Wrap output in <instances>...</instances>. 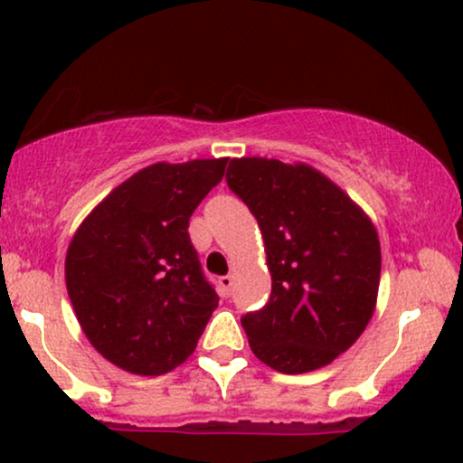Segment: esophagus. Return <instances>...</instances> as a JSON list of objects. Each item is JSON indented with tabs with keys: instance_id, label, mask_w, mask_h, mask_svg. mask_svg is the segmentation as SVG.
Instances as JSON below:
<instances>
[{
	"instance_id": "obj_1",
	"label": "esophagus",
	"mask_w": 463,
	"mask_h": 463,
	"mask_svg": "<svg viewBox=\"0 0 463 463\" xmlns=\"http://www.w3.org/2000/svg\"><path fill=\"white\" fill-rule=\"evenodd\" d=\"M232 282H235V279H232V275H224V278L218 279V284H220V295H222V297L231 295Z\"/></svg>"
}]
</instances>
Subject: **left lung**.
<instances>
[{"instance_id": "obj_1", "label": "left lung", "mask_w": 463, "mask_h": 463, "mask_svg": "<svg viewBox=\"0 0 463 463\" xmlns=\"http://www.w3.org/2000/svg\"><path fill=\"white\" fill-rule=\"evenodd\" d=\"M226 181L259 222L271 273L267 306L241 318L251 353L282 373L329 365L376 309V226L306 162L232 157Z\"/></svg>"}]
</instances>
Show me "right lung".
<instances>
[{"label":"right lung","mask_w":463,"mask_h":463,"mask_svg":"<svg viewBox=\"0 0 463 463\" xmlns=\"http://www.w3.org/2000/svg\"><path fill=\"white\" fill-rule=\"evenodd\" d=\"M228 157L156 162L102 198L76 228L66 288L85 337L137 376H162L196 350L220 297L188 224Z\"/></svg>","instance_id":"obj_1"}]
</instances>
